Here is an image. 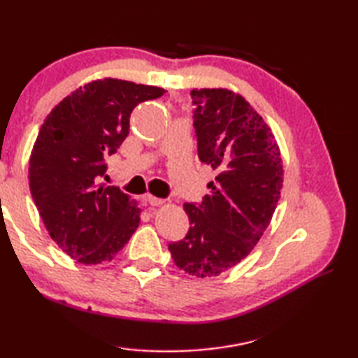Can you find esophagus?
<instances>
[{
	"mask_svg": "<svg viewBox=\"0 0 358 358\" xmlns=\"http://www.w3.org/2000/svg\"><path fill=\"white\" fill-rule=\"evenodd\" d=\"M143 199H145V202L150 203V205H153V207H157V205H162V203H164V201H162V199L151 196V194H147V196H145Z\"/></svg>",
	"mask_w": 358,
	"mask_h": 358,
	"instance_id": "1",
	"label": "esophagus"
}]
</instances>
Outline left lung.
<instances>
[{
    "label": "left lung",
    "instance_id": "obj_1",
    "mask_svg": "<svg viewBox=\"0 0 358 358\" xmlns=\"http://www.w3.org/2000/svg\"><path fill=\"white\" fill-rule=\"evenodd\" d=\"M191 98L199 159L217 175L201 205H185L191 227L169 251L185 273L215 278L262 238L281 197L284 169L271 128L243 96L201 88Z\"/></svg>",
    "mask_w": 358,
    "mask_h": 358
}]
</instances>
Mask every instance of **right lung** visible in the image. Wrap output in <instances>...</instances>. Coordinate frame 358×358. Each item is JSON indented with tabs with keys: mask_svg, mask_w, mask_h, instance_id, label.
<instances>
[{
	"mask_svg": "<svg viewBox=\"0 0 358 358\" xmlns=\"http://www.w3.org/2000/svg\"><path fill=\"white\" fill-rule=\"evenodd\" d=\"M164 93L98 78L66 96L42 123L29 156V189L48 235L77 262L112 260L141 224L138 203L99 181L106 159L128 136L134 107Z\"/></svg>",
	"mask_w": 358,
	"mask_h": 358,
	"instance_id": "add662e5",
	"label": "right lung"
}]
</instances>
